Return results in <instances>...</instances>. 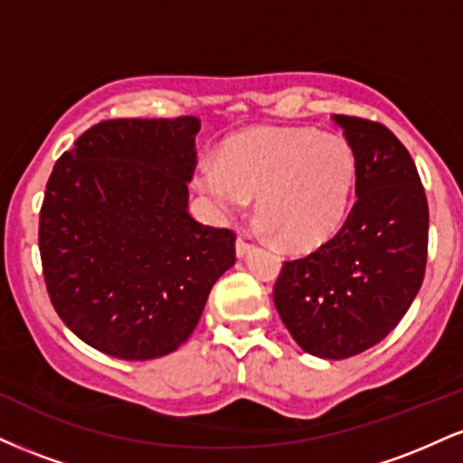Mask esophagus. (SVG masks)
<instances>
[{
    "mask_svg": "<svg viewBox=\"0 0 463 463\" xmlns=\"http://www.w3.org/2000/svg\"><path fill=\"white\" fill-rule=\"evenodd\" d=\"M252 250H254V246H252V243H248L246 239H241V237L237 239V243H235V252H237V259H246L248 254L252 252Z\"/></svg>",
    "mask_w": 463,
    "mask_h": 463,
    "instance_id": "obj_1",
    "label": "esophagus"
}]
</instances>
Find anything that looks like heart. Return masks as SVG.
<instances>
[{"instance_id":"1","label":"heart","mask_w":463,"mask_h":463,"mask_svg":"<svg viewBox=\"0 0 463 463\" xmlns=\"http://www.w3.org/2000/svg\"><path fill=\"white\" fill-rule=\"evenodd\" d=\"M357 161L346 137L313 128H252L231 137L220 161L198 165L194 184L228 222L252 206L259 231L291 250H316L346 222Z\"/></svg>"}]
</instances>
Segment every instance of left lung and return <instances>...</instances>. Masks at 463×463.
<instances>
[{
  "label": "left lung",
  "instance_id": "obj_1",
  "mask_svg": "<svg viewBox=\"0 0 463 463\" xmlns=\"http://www.w3.org/2000/svg\"><path fill=\"white\" fill-rule=\"evenodd\" d=\"M333 119L353 146L357 202L331 241L285 263L274 305L305 353L346 359L385 339L418 296L429 206L416 165L385 126Z\"/></svg>",
  "mask_w": 463,
  "mask_h": 463
}]
</instances>
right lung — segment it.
Returning <instances> with one entry per match:
<instances>
[{
    "label": "right lung",
    "mask_w": 463,
    "mask_h": 463,
    "mask_svg": "<svg viewBox=\"0 0 463 463\" xmlns=\"http://www.w3.org/2000/svg\"><path fill=\"white\" fill-rule=\"evenodd\" d=\"M198 117L110 119L47 180L39 248L61 320L99 353L163 357L198 326L235 235L189 215Z\"/></svg>",
    "instance_id": "right-lung-1"
}]
</instances>
